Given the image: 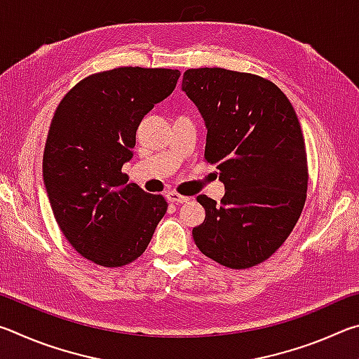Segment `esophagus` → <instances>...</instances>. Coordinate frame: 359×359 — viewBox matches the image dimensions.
Listing matches in <instances>:
<instances>
[{
    "label": "esophagus",
    "mask_w": 359,
    "mask_h": 359,
    "mask_svg": "<svg viewBox=\"0 0 359 359\" xmlns=\"http://www.w3.org/2000/svg\"><path fill=\"white\" fill-rule=\"evenodd\" d=\"M166 196H168V201L175 203V204H184V203L190 201V198H188V196H182V194L175 193V191H168Z\"/></svg>",
    "instance_id": "esophagus-1"
}]
</instances>
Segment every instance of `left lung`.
I'll return each instance as SVG.
<instances>
[{
  "instance_id": "1",
  "label": "left lung",
  "mask_w": 359,
  "mask_h": 359,
  "mask_svg": "<svg viewBox=\"0 0 359 359\" xmlns=\"http://www.w3.org/2000/svg\"><path fill=\"white\" fill-rule=\"evenodd\" d=\"M185 92L201 112L204 158L220 171V205L199 194L205 218L193 239L231 269L263 263L293 231L306 203L307 155L299 120L276 83L223 68L184 72Z\"/></svg>"
}]
</instances>
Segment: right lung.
Segmentation results:
<instances>
[{
  "mask_svg": "<svg viewBox=\"0 0 359 359\" xmlns=\"http://www.w3.org/2000/svg\"><path fill=\"white\" fill-rule=\"evenodd\" d=\"M177 69L117 68L79 82L60 102L48 130L42 177L60 229L76 250L106 267L145 252L168 203L121 166L133 158L144 115L174 92Z\"/></svg>",
  "mask_w": 359,
  "mask_h": 359,
  "instance_id": "add662e5",
  "label": "right lung"
}]
</instances>
